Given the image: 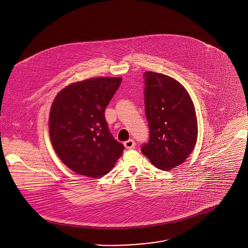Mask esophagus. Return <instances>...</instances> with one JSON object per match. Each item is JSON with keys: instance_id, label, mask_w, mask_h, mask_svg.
Here are the masks:
<instances>
[{"instance_id": "esophagus-1", "label": "esophagus", "mask_w": 248, "mask_h": 248, "mask_svg": "<svg viewBox=\"0 0 248 248\" xmlns=\"http://www.w3.org/2000/svg\"><path fill=\"white\" fill-rule=\"evenodd\" d=\"M124 147H125L126 149H132V148L135 147L136 143H135V141H134L133 140H129L124 142Z\"/></svg>"}]
</instances>
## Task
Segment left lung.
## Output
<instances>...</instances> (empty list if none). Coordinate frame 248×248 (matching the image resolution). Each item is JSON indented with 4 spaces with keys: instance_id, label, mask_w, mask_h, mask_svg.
Returning <instances> with one entry per match:
<instances>
[{
    "instance_id": "8db88e82",
    "label": "left lung",
    "mask_w": 248,
    "mask_h": 248,
    "mask_svg": "<svg viewBox=\"0 0 248 248\" xmlns=\"http://www.w3.org/2000/svg\"><path fill=\"white\" fill-rule=\"evenodd\" d=\"M145 113L150 139L141 153L164 171L181 165L197 140V118L187 90L175 79L161 73H144Z\"/></svg>"
}]
</instances>
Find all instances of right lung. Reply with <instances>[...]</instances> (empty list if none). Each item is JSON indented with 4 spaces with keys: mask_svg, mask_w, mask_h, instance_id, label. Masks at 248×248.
<instances>
[{
    "mask_svg": "<svg viewBox=\"0 0 248 248\" xmlns=\"http://www.w3.org/2000/svg\"><path fill=\"white\" fill-rule=\"evenodd\" d=\"M122 78L99 77L71 83L57 94L50 110L49 134L56 154L77 174L102 177L124 147L108 127L105 108Z\"/></svg>",
    "mask_w": 248,
    "mask_h": 248,
    "instance_id": "right-lung-1",
    "label": "right lung"
}]
</instances>
